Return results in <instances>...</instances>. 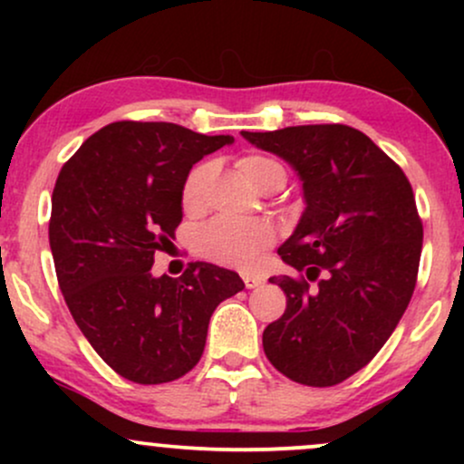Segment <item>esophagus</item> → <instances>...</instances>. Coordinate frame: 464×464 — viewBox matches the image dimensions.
<instances>
[{
  "mask_svg": "<svg viewBox=\"0 0 464 464\" xmlns=\"http://www.w3.org/2000/svg\"><path fill=\"white\" fill-rule=\"evenodd\" d=\"M242 279H244V285H246L248 290H253V287H259V285L264 284V276H259V275H248V273H244Z\"/></svg>",
  "mask_w": 464,
  "mask_h": 464,
  "instance_id": "esophagus-1",
  "label": "esophagus"
}]
</instances>
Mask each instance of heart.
Masks as SVG:
<instances>
[{
  "mask_svg": "<svg viewBox=\"0 0 464 464\" xmlns=\"http://www.w3.org/2000/svg\"><path fill=\"white\" fill-rule=\"evenodd\" d=\"M239 172L262 191H273L285 183V168L279 159L270 154L253 152L244 154L237 161ZM211 163H196L180 185V207L185 216H200L207 205V185H209ZM276 239L273 222L266 218L250 220H231V218H214L196 231L194 248L200 257L231 268H253L266 248Z\"/></svg>",
  "mask_w": 464,
  "mask_h": 464,
  "instance_id": "b5f03b06",
  "label": "heart"
}]
</instances>
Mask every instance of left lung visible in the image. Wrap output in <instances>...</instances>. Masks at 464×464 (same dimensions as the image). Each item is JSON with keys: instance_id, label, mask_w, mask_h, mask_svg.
I'll return each mask as SVG.
<instances>
[{"instance_id": "8db88e82", "label": "left lung", "mask_w": 464, "mask_h": 464, "mask_svg": "<svg viewBox=\"0 0 464 464\" xmlns=\"http://www.w3.org/2000/svg\"><path fill=\"white\" fill-rule=\"evenodd\" d=\"M242 135L299 172L307 205L276 250L299 276H270L285 312L264 329L266 358L292 382L335 386L375 358L412 299L423 246L412 185L351 126Z\"/></svg>"}]
</instances>
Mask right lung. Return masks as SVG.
<instances>
[{"instance_id":"obj_1","label":"right lung","mask_w":464,"mask_h":464,"mask_svg":"<svg viewBox=\"0 0 464 464\" xmlns=\"http://www.w3.org/2000/svg\"><path fill=\"white\" fill-rule=\"evenodd\" d=\"M169 121H113L80 146L52 194L58 285L95 353L135 384H165L198 364L211 314L244 287L233 270L191 262L152 276L183 220L191 165L231 143Z\"/></svg>"}]
</instances>
